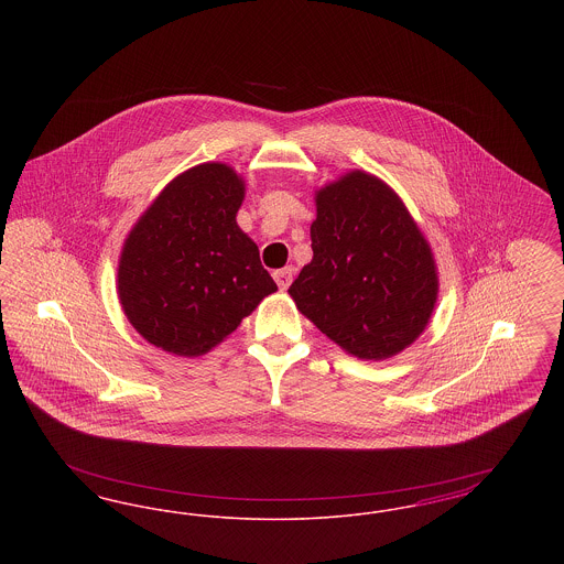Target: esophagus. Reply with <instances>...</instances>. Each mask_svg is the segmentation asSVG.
<instances>
[{
    "mask_svg": "<svg viewBox=\"0 0 564 564\" xmlns=\"http://www.w3.org/2000/svg\"><path fill=\"white\" fill-rule=\"evenodd\" d=\"M272 276H274V281H276V285L281 290H288L292 285V281H294V269L288 267V269L274 270Z\"/></svg>",
    "mask_w": 564,
    "mask_h": 564,
    "instance_id": "obj_1",
    "label": "esophagus"
}]
</instances>
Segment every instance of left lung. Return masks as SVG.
I'll use <instances>...</instances> for the list:
<instances>
[{
	"label": "left lung",
	"instance_id": "8db88e82",
	"mask_svg": "<svg viewBox=\"0 0 564 564\" xmlns=\"http://www.w3.org/2000/svg\"><path fill=\"white\" fill-rule=\"evenodd\" d=\"M313 260L290 288L295 306L359 359H387L430 323L437 272L400 196L352 171L317 192Z\"/></svg>",
	"mask_w": 564,
	"mask_h": 564
}]
</instances>
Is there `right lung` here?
<instances>
[{"label": "right lung", "instance_id": "right-lung-1", "mask_svg": "<svg viewBox=\"0 0 564 564\" xmlns=\"http://www.w3.org/2000/svg\"><path fill=\"white\" fill-rule=\"evenodd\" d=\"M245 186L205 162L175 177L122 247L118 295L134 329L182 357L214 349L276 292L258 245L237 226Z\"/></svg>", "mask_w": 564, "mask_h": 564}]
</instances>
